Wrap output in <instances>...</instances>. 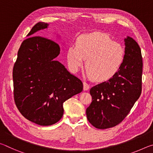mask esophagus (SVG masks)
Returning a JSON list of instances; mask_svg holds the SVG:
<instances>
[{"mask_svg":"<svg viewBox=\"0 0 153 153\" xmlns=\"http://www.w3.org/2000/svg\"><path fill=\"white\" fill-rule=\"evenodd\" d=\"M83 85H84V90H88L90 88V85L88 84L87 82H83Z\"/></svg>","mask_w":153,"mask_h":153,"instance_id":"1","label":"esophagus"}]
</instances>
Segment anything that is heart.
<instances>
[{
  "instance_id": "1",
  "label": "heart",
  "mask_w": 153,
  "mask_h": 153,
  "mask_svg": "<svg viewBox=\"0 0 153 153\" xmlns=\"http://www.w3.org/2000/svg\"><path fill=\"white\" fill-rule=\"evenodd\" d=\"M125 51L122 46L113 42L108 35L101 32L84 33L77 38L76 46L67 51L69 67L76 71L84 64L90 78L96 82L110 79L120 70Z\"/></svg>"
}]
</instances>
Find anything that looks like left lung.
<instances>
[{
  "label": "left lung",
  "mask_w": 153,
  "mask_h": 153,
  "mask_svg": "<svg viewBox=\"0 0 153 153\" xmlns=\"http://www.w3.org/2000/svg\"><path fill=\"white\" fill-rule=\"evenodd\" d=\"M125 56L112 78L92 87V101L86 109L89 122L98 129L115 127L126 118L142 92V56L133 38L125 39Z\"/></svg>",
  "instance_id": "obj_1"
}]
</instances>
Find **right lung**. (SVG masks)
Segmentation results:
<instances>
[{
    "label": "right lung",
    "mask_w": 153,
    "mask_h": 153,
    "mask_svg": "<svg viewBox=\"0 0 153 153\" xmlns=\"http://www.w3.org/2000/svg\"><path fill=\"white\" fill-rule=\"evenodd\" d=\"M48 26L38 22L28 33L18 51L13 70L14 100L25 118L40 126H51L63 115V102L81 92V80L71 74L55 58L60 53L57 43L32 36Z\"/></svg>",
    "instance_id": "right-lung-1"
}]
</instances>
